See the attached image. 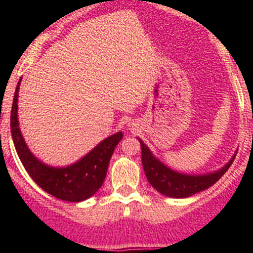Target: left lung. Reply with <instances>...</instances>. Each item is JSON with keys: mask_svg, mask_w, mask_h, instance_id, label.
I'll return each instance as SVG.
<instances>
[{"mask_svg": "<svg viewBox=\"0 0 253 253\" xmlns=\"http://www.w3.org/2000/svg\"><path fill=\"white\" fill-rule=\"evenodd\" d=\"M137 139L139 140L140 148H142V165L148 182L162 195L175 199L189 198L194 194H198L203 190H207L208 187L213 186L231 167L237 154V152H234L231 160L216 171L200 173V175H189L184 172L175 171L165 165L162 161L154 156L153 152L139 137H137Z\"/></svg>", "mask_w": 253, "mask_h": 253, "instance_id": "1", "label": "left lung"}]
</instances>
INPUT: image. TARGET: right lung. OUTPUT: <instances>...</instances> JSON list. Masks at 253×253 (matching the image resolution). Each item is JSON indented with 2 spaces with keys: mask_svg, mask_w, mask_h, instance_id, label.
Instances as JSON below:
<instances>
[{
  "mask_svg": "<svg viewBox=\"0 0 253 253\" xmlns=\"http://www.w3.org/2000/svg\"><path fill=\"white\" fill-rule=\"evenodd\" d=\"M21 80L22 77L17 82L11 109V135L20 161L30 177L54 198L72 203L91 198L104 184L109 162L115 147L123 139V131L105 138L84 157L68 166L55 167L44 163L30 151L19 126L17 99Z\"/></svg>",
  "mask_w": 253,
  "mask_h": 253,
  "instance_id": "add662e5",
  "label": "right lung"
}]
</instances>
